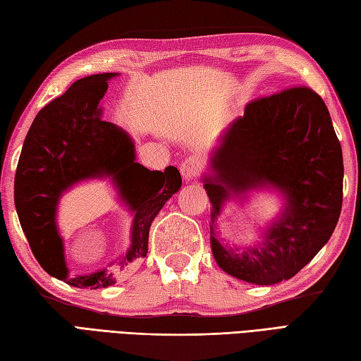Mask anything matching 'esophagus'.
I'll return each instance as SVG.
<instances>
[{"instance_id":"34e87169","label":"esophagus","mask_w":361,"mask_h":361,"mask_svg":"<svg viewBox=\"0 0 361 361\" xmlns=\"http://www.w3.org/2000/svg\"><path fill=\"white\" fill-rule=\"evenodd\" d=\"M200 169H202V161L197 157H189L181 163L180 172L183 175V178L189 181V180L195 178L198 172H200Z\"/></svg>"}]
</instances>
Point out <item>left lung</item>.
I'll list each match as a JSON object with an SVG mask.
<instances>
[{
	"label": "left lung",
	"instance_id": "1",
	"mask_svg": "<svg viewBox=\"0 0 361 361\" xmlns=\"http://www.w3.org/2000/svg\"><path fill=\"white\" fill-rule=\"evenodd\" d=\"M203 176L211 202V248L221 270L257 286L290 279L331 239L343 203V153L323 99L307 87L259 97L231 122ZM284 195L281 216L263 242L243 250L221 245L213 221L223 204L250 190Z\"/></svg>",
	"mask_w": 361,
	"mask_h": 361
}]
</instances>
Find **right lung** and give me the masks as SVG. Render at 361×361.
Here are the masks:
<instances>
[{"mask_svg": "<svg viewBox=\"0 0 361 361\" xmlns=\"http://www.w3.org/2000/svg\"><path fill=\"white\" fill-rule=\"evenodd\" d=\"M116 75L102 73L79 79L43 106L26 135L15 173V208L35 259L46 273L79 288H105L116 279L106 270L70 276L56 224L65 190L83 180L111 176L121 200L135 214L130 247L118 264L122 270L147 256L152 221L181 188L178 169L149 171L136 163L132 137L102 121L99 102Z\"/></svg>", "mask_w": 361, "mask_h": 361, "instance_id": "1", "label": "right lung"}]
</instances>
